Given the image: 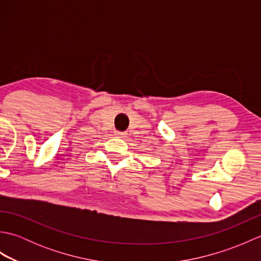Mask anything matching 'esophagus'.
Masks as SVG:
<instances>
[{"label":"esophagus","instance_id":"obj_1","mask_svg":"<svg viewBox=\"0 0 261 261\" xmlns=\"http://www.w3.org/2000/svg\"><path fill=\"white\" fill-rule=\"evenodd\" d=\"M114 135H115V137H118V138H125V137H126L125 132H119V131H116Z\"/></svg>","mask_w":261,"mask_h":261}]
</instances>
